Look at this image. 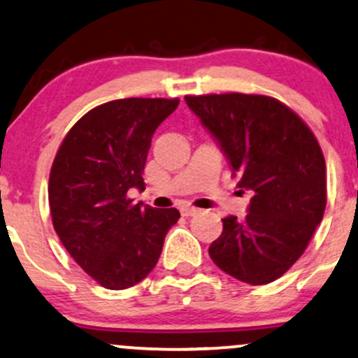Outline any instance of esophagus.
Returning <instances> with one entry per match:
<instances>
[{"mask_svg":"<svg viewBox=\"0 0 358 358\" xmlns=\"http://www.w3.org/2000/svg\"><path fill=\"white\" fill-rule=\"evenodd\" d=\"M196 213H200V208H195V206H190V205L182 206L183 217H193V215H196Z\"/></svg>","mask_w":358,"mask_h":358,"instance_id":"esophagus-1","label":"esophagus"}]
</instances>
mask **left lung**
Masks as SVG:
<instances>
[{"label":"left lung","mask_w":358,"mask_h":358,"mask_svg":"<svg viewBox=\"0 0 358 358\" xmlns=\"http://www.w3.org/2000/svg\"><path fill=\"white\" fill-rule=\"evenodd\" d=\"M187 105L220 141L252 190L248 215L223 218L208 253L218 268L250 285L282 277L303 255L327 205L325 158L308 124L266 94H187Z\"/></svg>","instance_id":"obj_1"}]
</instances>
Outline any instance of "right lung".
<instances>
[{"mask_svg": "<svg viewBox=\"0 0 358 358\" xmlns=\"http://www.w3.org/2000/svg\"><path fill=\"white\" fill-rule=\"evenodd\" d=\"M178 98H123L88 113L70 128L51 165V222L63 247L94 282L110 290L136 285L160 258L176 208L133 203L155 130Z\"/></svg>", "mask_w": 358, "mask_h": 358, "instance_id": "add662e5", "label": "right lung"}]
</instances>
